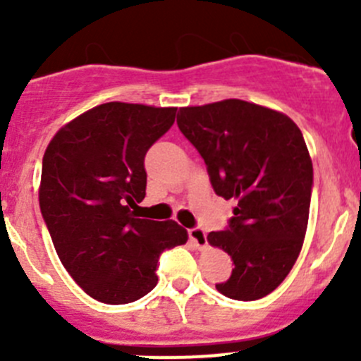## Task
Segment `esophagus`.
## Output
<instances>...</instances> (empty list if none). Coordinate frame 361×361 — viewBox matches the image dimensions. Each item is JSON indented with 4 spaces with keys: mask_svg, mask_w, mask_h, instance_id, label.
Instances as JSON below:
<instances>
[{
    "mask_svg": "<svg viewBox=\"0 0 361 361\" xmlns=\"http://www.w3.org/2000/svg\"><path fill=\"white\" fill-rule=\"evenodd\" d=\"M188 238L195 243L197 248H204L207 245V239H206V231L202 227H194L188 231Z\"/></svg>",
    "mask_w": 361,
    "mask_h": 361,
    "instance_id": "34e87169",
    "label": "esophagus"
}]
</instances>
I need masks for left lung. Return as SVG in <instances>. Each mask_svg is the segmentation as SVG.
I'll list each match as a JSON object with an SVG mask.
<instances>
[{"label":"left lung","mask_w":361,"mask_h":361,"mask_svg":"<svg viewBox=\"0 0 361 361\" xmlns=\"http://www.w3.org/2000/svg\"><path fill=\"white\" fill-rule=\"evenodd\" d=\"M176 122L206 162L216 195L238 201L228 227L207 234L234 262L216 290L234 300L274 292L307 231L312 162L300 129L285 113L241 99L180 108Z\"/></svg>","instance_id":"left-lung-1"}]
</instances>
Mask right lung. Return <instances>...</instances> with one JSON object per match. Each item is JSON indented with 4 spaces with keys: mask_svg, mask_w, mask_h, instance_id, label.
<instances>
[{
    "mask_svg": "<svg viewBox=\"0 0 361 361\" xmlns=\"http://www.w3.org/2000/svg\"><path fill=\"white\" fill-rule=\"evenodd\" d=\"M178 108L104 103L57 130L42 166L39 209L64 269L87 295L129 304L155 288L162 251L185 245L176 221L137 218L145 155Z\"/></svg>",
    "mask_w": 361,
    "mask_h": 361,
    "instance_id": "1",
    "label": "right lung"
}]
</instances>
